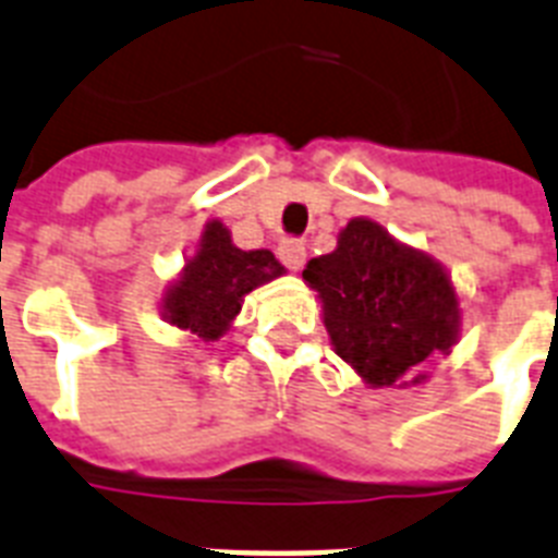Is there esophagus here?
Segmentation results:
<instances>
[{"label": "esophagus", "instance_id": "obj_1", "mask_svg": "<svg viewBox=\"0 0 558 558\" xmlns=\"http://www.w3.org/2000/svg\"><path fill=\"white\" fill-rule=\"evenodd\" d=\"M278 257L280 264L287 266V269L298 271L303 266V257H306V246H303V240L298 238H283L278 243Z\"/></svg>", "mask_w": 558, "mask_h": 558}]
</instances>
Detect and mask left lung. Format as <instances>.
Segmentation results:
<instances>
[{
	"instance_id": "obj_1",
	"label": "left lung",
	"mask_w": 558,
	"mask_h": 558,
	"mask_svg": "<svg viewBox=\"0 0 558 558\" xmlns=\"http://www.w3.org/2000/svg\"><path fill=\"white\" fill-rule=\"evenodd\" d=\"M303 280L324 301L338 355L375 387L447 355L459 332V301L441 266L398 246L373 220H350L338 248L310 260Z\"/></svg>"
}]
</instances>
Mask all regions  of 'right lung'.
<instances>
[{
    "mask_svg": "<svg viewBox=\"0 0 558 558\" xmlns=\"http://www.w3.org/2000/svg\"><path fill=\"white\" fill-rule=\"evenodd\" d=\"M283 275L271 252H243L232 243L223 223H208L203 243L183 278L166 294V318L203 341H217L240 312L243 294Z\"/></svg>",
    "mask_w": 558,
    "mask_h": 558,
    "instance_id": "add662e5",
    "label": "right lung"
}]
</instances>
